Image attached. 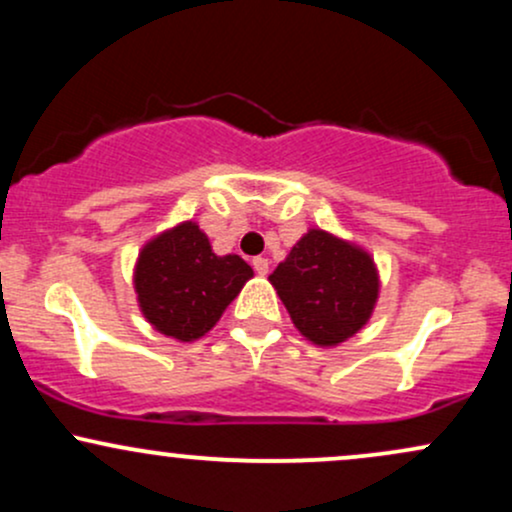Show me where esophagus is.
<instances>
[{
	"instance_id": "obj_1",
	"label": "esophagus",
	"mask_w": 512,
	"mask_h": 512,
	"mask_svg": "<svg viewBox=\"0 0 512 512\" xmlns=\"http://www.w3.org/2000/svg\"><path fill=\"white\" fill-rule=\"evenodd\" d=\"M252 267H255L257 274L264 276L269 272V260H264V257H255V260H252Z\"/></svg>"
}]
</instances>
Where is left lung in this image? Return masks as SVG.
I'll return each instance as SVG.
<instances>
[{
    "mask_svg": "<svg viewBox=\"0 0 512 512\" xmlns=\"http://www.w3.org/2000/svg\"><path fill=\"white\" fill-rule=\"evenodd\" d=\"M269 281L296 330L315 346H339L361 332L380 293L373 257L322 228H310Z\"/></svg>",
    "mask_w": 512,
    "mask_h": 512,
    "instance_id": "1",
    "label": "left lung"
}]
</instances>
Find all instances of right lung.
<instances>
[{"label": "right lung", "instance_id": "1", "mask_svg": "<svg viewBox=\"0 0 512 512\" xmlns=\"http://www.w3.org/2000/svg\"><path fill=\"white\" fill-rule=\"evenodd\" d=\"M252 267L240 255H216L195 221H182L144 245L134 264V291L156 332L178 342L204 337L238 296Z\"/></svg>", "mask_w": 512, "mask_h": 512}]
</instances>
